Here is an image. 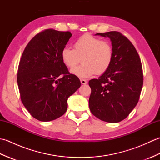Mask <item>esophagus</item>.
Here are the masks:
<instances>
[{
	"instance_id": "34e87169",
	"label": "esophagus",
	"mask_w": 160,
	"mask_h": 160,
	"mask_svg": "<svg viewBox=\"0 0 160 160\" xmlns=\"http://www.w3.org/2000/svg\"><path fill=\"white\" fill-rule=\"evenodd\" d=\"M80 82L82 84H86L87 83V80H84V79H81L80 80Z\"/></svg>"
}]
</instances>
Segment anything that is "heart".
I'll use <instances>...</instances> for the list:
<instances>
[{
  "mask_svg": "<svg viewBox=\"0 0 160 160\" xmlns=\"http://www.w3.org/2000/svg\"><path fill=\"white\" fill-rule=\"evenodd\" d=\"M73 47L74 49L69 47L62 49L61 59L69 69H73L82 60V65L71 71L75 76L88 78L95 74L102 75L110 68L113 49L109 42L86 33L76 40Z\"/></svg>",
  "mask_w": 160,
  "mask_h": 160,
  "instance_id": "1",
  "label": "heart"
}]
</instances>
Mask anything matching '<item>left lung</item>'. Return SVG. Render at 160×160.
I'll return each instance as SVG.
<instances>
[{
    "mask_svg": "<svg viewBox=\"0 0 160 160\" xmlns=\"http://www.w3.org/2000/svg\"><path fill=\"white\" fill-rule=\"evenodd\" d=\"M96 36L110 38L113 59L106 73L89 80V108L100 120L117 123L127 118L138 102L143 85L141 60L135 47L121 33H98Z\"/></svg>",
    "mask_w": 160,
    "mask_h": 160,
    "instance_id": "8db88e82",
    "label": "left lung"
}]
</instances>
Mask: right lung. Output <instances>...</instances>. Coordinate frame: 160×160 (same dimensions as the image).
<instances>
[{"mask_svg":"<svg viewBox=\"0 0 160 160\" xmlns=\"http://www.w3.org/2000/svg\"><path fill=\"white\" fill-rule=\"evenodd\" d=\"M72 36L52 29L38 33L26 46L20 60L17 82L24 106L36 120L52 121L67 109V99L81 83L61 59Z\"/></svg>","mask_w":160,"mask_h":160,"instance_id":"add662e5","label":"right lung"}]
</instances>
